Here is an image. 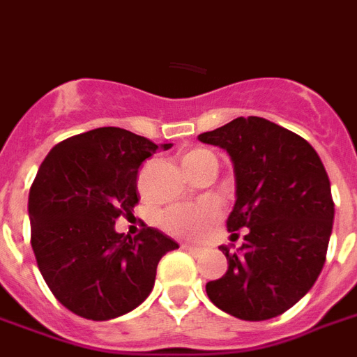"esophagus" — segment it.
Segmentation results:
<instances>
[{
	"label": "esophagus",
	"mask_w": 357,
	"mask_h": 357,
	"mask_svg": "<svg viewBox=\"0 0 357 357\" xmlns=\"http://www.w3.org/2000/svg\"><path fill=\"white\" fill-rule=\"evenodd\" d=\"M181 248L187 251V253H190L192 257H202V255L205 253V249L204 248H198V245H190V244H183Z\"/></svg>",
	"instance_id": "1"
}]
</instances>
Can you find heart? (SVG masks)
<instances>
[{
    "instance_id": "heart-1",
    "label": "heart",
    "mask_w": 357,
    "mask_h": 357,
    "mask_svg": "<svg viewBox=\"0 0 357 357\" xmlns=\"http://www.w3.org/2000/svg\"><path fill=\"white\" fill-rule=\"evenodd\" d=\"M213 158L214 155L208 150L190 149L181 153V165L188 176H192L199 165ZM220 218H222V205L216 199H205V202L194 205H179V207L167 208L159 218V225L165 233L172 234L176 238L198 242V240H205L213 233L214 225Z\"/></svg>"
}]
</instances>
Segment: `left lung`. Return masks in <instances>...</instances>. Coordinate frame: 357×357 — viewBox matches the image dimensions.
I'll return each instance as SVG.
<instances>
[{
  "mask_svg": "<svg viewBox=\"0 0 357 357\" xmlns=\"http://www.w3.org/2000/svg\"><path fill=\"white\" fill-rule=\"evenodd\" d=\"M202 143L227 150L236 176V204L222 245L229 268L207 282L208 299L225 314L266 321L284 314L314 286L326 260L334 224L328 174L314 146L262 117H238L199 133Z\"/></svg>",
  "mask_w": 357,
  "mask_h": 357,
  "instance_id": "obj_1",
  "label": "left lung"
}]
</instances>
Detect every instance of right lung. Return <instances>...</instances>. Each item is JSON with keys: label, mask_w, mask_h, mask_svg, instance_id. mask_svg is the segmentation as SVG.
Instances as JSON below:
<instances>
[{"label": "right lung", "mask_w": 357, "mask_h": 357, "mask_svg": "<svg viewBox=\"0 0 357 357\" xmlns=\"http://www.w3.org/2000/svg\"><path fill=\"white\" fill-rule=\"evenodd\" d=\"M155 150L128 130H89L53 146L31 185L38 269L58 303L84 319L108 321L137 308L152 291L159 260L179 248L146 225L135 236L115 231V220L139 204V167Z\"/></svg>", "instance_id": "add662e5"}]
</instances>
